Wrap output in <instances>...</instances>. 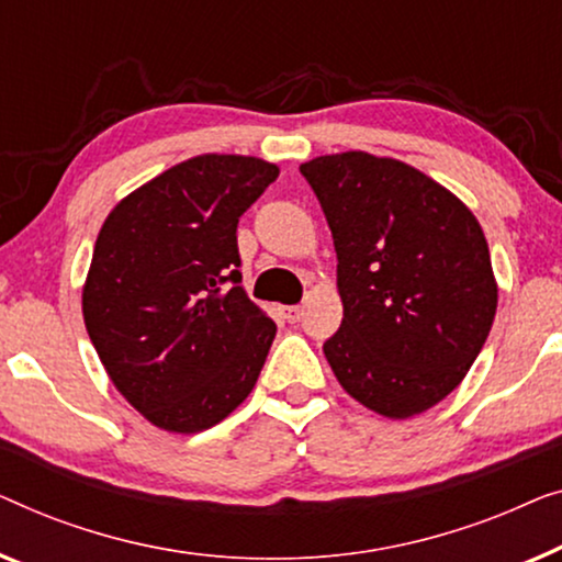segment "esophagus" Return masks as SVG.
Here are the masks:
<instances>
[{
  "label": "esophagus",
  "instance_id": "34e87169",
  "mask_svg": "<svg viewBox=\"0 0 562 562\" xmlns=\"http://www.w3.org/2000/svg\"><path fill=\"white\" fill-rule=\"evenodd\" d=\"M282 315H284V318H288V323H297L300 315H303V307H300V305H288V307H282Z\"/></svg>",
  "mask_w": 562,
  "mask_h": 562
}]
</instances>
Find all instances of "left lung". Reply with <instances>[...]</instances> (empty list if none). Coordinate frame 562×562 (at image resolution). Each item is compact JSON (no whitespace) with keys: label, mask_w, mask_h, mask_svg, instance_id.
<instances>
[{"label":"left lung","mask_w":562,"mask_h":562,"mask_svg":"<svg viewBox=\"0 0 562 562\" xmlns=\"http://www.w3.org/2000/svg\"><path fill=\"white\" fill-rule=\"evenodd\" d=\"M338 257L341 328L323 353L346 392L405 420L438 405L484 349L496 313L486 236L436 180L392 157L300 165Z\"/></svg>","instance_id":"1"}]
</instances>
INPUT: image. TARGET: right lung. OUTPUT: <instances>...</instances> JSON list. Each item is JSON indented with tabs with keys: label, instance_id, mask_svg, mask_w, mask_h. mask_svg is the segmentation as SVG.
Wrapping results in <instances>:
<instances>
[{
	"label": "right lung",
	"instance_id": "right-lung-1",
	"mask_svg": "<svg viewBox=\"0 0 562 562\" xmlns=\"http://www.w3.org/2000/svg\"><path fill=\"white\" fill-rule=\"evenodd\" d=\"M278 165L199 155L114 205L101 226L83 321L109 379L168 432H201L255 390L278 334L241 288L236 224Z\"/></svg>",
	"mask_w": 562,
	"mask_h": 562
}]
</instances>
